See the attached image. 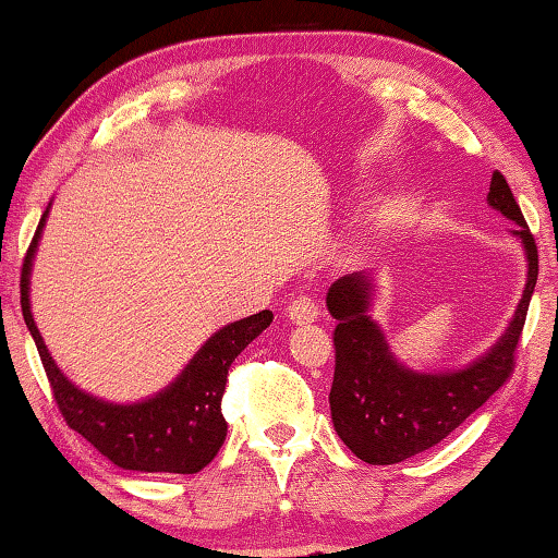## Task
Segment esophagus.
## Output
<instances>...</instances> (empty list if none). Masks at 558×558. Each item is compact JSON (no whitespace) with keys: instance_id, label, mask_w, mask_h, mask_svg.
Here are the masks:
<instances>
[{"instance_id":"1","label":"esophagus","mask_w":558,"mask_h":558,"mask_svg":"<svg viewBox=\"0 0 558 558\" xmlns=\"http://www.w3.org/2000/svg\"><path fill=\"white\" fill-rule=\"evenodd\" d=\"M286 313H288V319L292 325H310L317 319V305L310 298L300 295L290 302V305L286 307Z\"/></svg>"}]
</instances>
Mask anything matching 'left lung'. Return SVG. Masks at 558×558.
Wrapping results in <instances>:
<instances>
[{
  "label": "left lung",
  "mask_w": 558,
  "mask_h": 558,
  "mask_svg": "<svg viewBox=\"0 0 558 558\" xmlns=\"http://www.w3.org/2000/svg\"><path fill=\"white\" fill-rule=\"evenodd\" d=\"M487 204L517 223L512 235L524 245L526 286L499 342L465 369L426 374L396 362L381 327L369 317L372 272H349L327 292V310L337 319L329 411L337 436L369 465H393L438 446L512 376L514 349L539 276V253L499 172L489 182Z\"/></svg>",
  "instance_id": "1"
}]
</instances>
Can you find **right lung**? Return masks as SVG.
Instances as JSON below:
<instances>
[{"instance_id":"add662e5","label":"right lung","mask_w":558,"mask_h":558,"mask_svg":"<svg viewBox=\"0 0 558 558\" xmlns=\"http://www.w3.org/2000/svg\"><path fill=\"white\" fill-rule=\"evenodd\" d=\"M46 216H49V209L44 211L39 229L26 251L19 282H22L24 323L39 349L61 415L100 456H106L122 470L194 475L216 458L226 440V430H229L221 413L229 366L272 323V313L263 310L258 315L221 327L219 332L206 339L199 352L192 356V362L184 366V372L153 399L137 403H108L96 399L71 384L69 376H63L56 366L32 315L29 278Z\"/></svg>"}]
</instances>
